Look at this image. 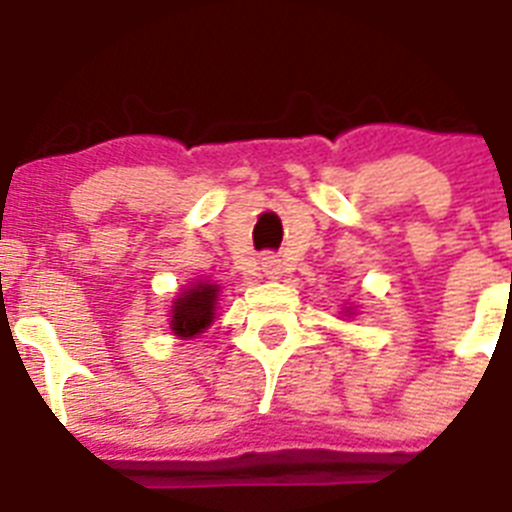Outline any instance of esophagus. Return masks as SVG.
<instances>
[{
    "mask_svg": "<svg viewBox=\"0 0 512 512\" xmlns=\"http://www.w3.org/2000/svg\"><path fill=\"white\" fill-rule=\"evenodd\" d=\"M261 271H264L269 279H279V274H282V261H279L277 256L266 253L264 259H261Z\"/></svg>",
    "mask_w": 512,
    "mask_h": 512,
    "instance_id": "esophagus-1",
    "label": "esophagus"
}]
</instances>
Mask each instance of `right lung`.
Masks as SVG:
<instances>
[{"label": "right lung", "mask_w": 512, "mask_h": 512, "mask_svg": "<svg viewBox=\"0 0 512 512\" xmlns=\"http://www.w3.org/2000/svg\"><path fill=\"white\" fill-rule=\"evenodd\" d=\"M217 292H220L217 284L197 282L176 297L169 315L174 336L194 338L200 336L202 330H207V325L215 318Z\"/></svg>", "instance_id": "add662e5"}]
</instances>
